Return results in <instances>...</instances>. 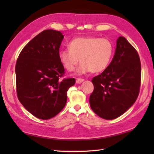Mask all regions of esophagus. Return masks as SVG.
Listing matches in <instances>:
<instances>
[{
	"instance_id": "esophagus-1",
	"label": "esophagus",
	"mask_w": 154,
	"mask_h": 154,
	"mask_svg": "<svg viewBox=\"0 0 154 154\" xmlns=\"http://www.w3.org/2000/svg\"><path fill=\"white\" fill-rule=\"evenodd\" d=\"M83 81H84V79H82V78H77L76 79V82L77 83H82Z\"/></svg>"
}]
</instances>
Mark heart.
<instances>
[{"label": "heart", "instance_id": "obj_1", "mask_svg": "<svg viewBox=\"0 0 154 154\" xmlns=\"http://www.w3.org/2000/svg\"><path fill=\"white\" fill-rule=\"evenodd\" d=\"M68 47L69 49L60 51V61L67 71L71 72L80 60L79 74L105 71L110 64L114 51L113 44L110 40L96 36L75 38L70 41Z\"/></svg>", "mask_w": 154, "mask_h": 154}]
</instances>
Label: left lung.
<instances>
[{
  "instance_id": "8db88e82",
  "label": "left lung",
  "mask_w": 154,
  "mask_h": 154,
  "mask_svg": "<svg viewBox=\"0 0 154 154\" xmlns=\"http://www.w3.org/2000/svg\"><path fill=\"white\" fill-rule=\"evenodd\" d=\"M141 80V64L137 51L124 36L117 40L116 53L102 73L92 78L90 96L92 111L100 118L113 119L135 103Z\"/></svg>"
}]
</instances>
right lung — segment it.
I'll return each instance as SVG.
<instances>
[{"instance_id":"1","label":"right lung","mask_w":154,"mask_h":154,"mask_svg":"<svg viewBox=\"0 0 154 154\" xmlns=\"http://www.w3.org/2000/svg\"><path fill=\"white\" fill-rule=\"evenodd\" d=\"M64 36L60 31L40 32L21 51L15 64L17 96L28 111L38 119H49L66 103V92L75 78L65 74L59 59Z\"/></svg>"}]
</instances>
